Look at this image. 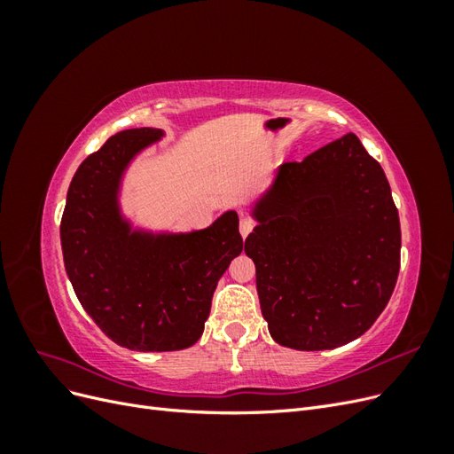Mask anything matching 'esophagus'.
<instances>
[{"label":"esophagus","instance_id":"1","mask_svg":"<svg viewBox=\"0 0 454 454\" xmlns=\"http://www.w3.org/2000/svg\"><path fill=\"white\" fill-rule=\"evenodd\" d=\"M240 235H242V239H246L252 232V229H254V223L250 222V219H246V217H242L240 219Z\"/></svg>","mask_w":454,"mask_h":454}]
</instances>
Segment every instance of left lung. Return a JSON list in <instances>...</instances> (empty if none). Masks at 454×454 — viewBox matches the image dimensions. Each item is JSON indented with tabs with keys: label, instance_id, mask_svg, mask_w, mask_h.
Returning a JSON list of instances; mask_svg holds the SVG:
<instances>
[{
	"label": "left lung",
	"instance_id": "left-lung-1",
	"mask_svg": "<svg viewBox=\"0 0 454 454\" xmlns=\"http://www.w3.org/2000/svg\"><path fill=\"white\" fill-rule=\"evenodd\" d=\"M244 242L270 337L295 350L358 339L388 305L402 231L380 164L356 134L274 170Z\"/></svg>",
	"mask_w": 454,
	"mask_h": 454
}]
</instances>
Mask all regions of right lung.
I'll return each instance as SVG.
<instances>
[{"instance_id":"add662e5","label":"right lung","mask_w":454,"mask_h":454,"mask_svg":"<svg viewBox=\"0 0 454 454\" xmlns=\"http://www.w3.org/2000/svg\"><path fill=\"white\" fill-rule=\"evenodd\" d=\"M164 138L160 129L112 136L77 168L60 223L64 267L87 314L119 347L182 350L200 339L215 286L242 252L239 214L204 229L136 225L122 208L132 162Z\"/></svg>"}]
</instances>
